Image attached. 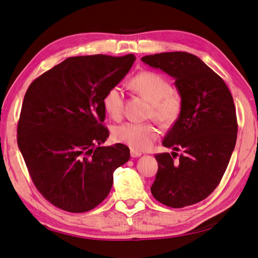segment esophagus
Wrapping results in <instances>:
<instances>
[{
	"label": "esophagus",
	"instance_id": "esophagus-1",
	"mask_svg": "<svg viewBox=\"0 0 258 258\" xmlns=\"http://www.w3.org/2000/svg\"><path fill=\"white\" fill-rule=\"evenodd\" d=\"M131 157H134V158H137V157H140V156L142 155V153L141 152H138V151H135V150H131Z\"/></svg>",
	"mask_w": 258,
	"mask_h": 258
}]
</instances>
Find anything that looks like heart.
I'll list each match as a JSON object with an SVG mask.
<instances>
[{
    "label": "heart",
    "instance_id": "b5f03b06",
    "mask_svg": "<svg viewBox=\"0 0 258 258\" xmlns=\"http://www.w3.org/2000/svg\"><path fill=\"white\" fill-rule=\"evenodd\" d=\"M131 88L152 103L151 117L162 126L173 123L182 110V97L171 87L165 76L151 71L137 74L130 82ZM103 106L112 118H119L122 113L123 97L118 87H113L106 92ZM117 142L128 145L135 151H145L150 148L159 136V130L153 123L124 122L113 131Z\"/></svg>",
    "mask_w": 258,
    "mask_h": 258
}]
</instances>
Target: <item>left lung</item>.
I'll return each instance as SVG.
<instances>
[{
	"mask_svg": "<svg viewBox=\"0 0 258 258\" xmlns=\"http://www.w3.org/2000/svg\"><path fill=\"white\" fill-rule=\"evenodd\" d=\"M141 60L173 77L183 102L162 141L174 152L155 156L158 171L151 191L171 208L195 205L216 188L235 148L238 123L232 96L221 77L195 54L161 52ZM178 150L182 154L175 162Z\"/></svg>",
	"mask_w": 258,
	"mask_h": 258,
	"instance_id": "left-lung-1",
	"label": "left lung"
}]
</instances>
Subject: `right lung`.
<instances>
[{"label": "right lung", "mask_w": 258, "mask_h": 258, "mask_svg": "<svg viewBox=\"0 0 258 258\" xmlns=\"http://www.w3.org/2000/svg\"><path fill=\"white\" fill-rule=\"evenodd\" d=\"M135 54L70 57L37 77L23 99L17 143L31 178L61 210L87 212L110 192L114 171L130 158L108 138L103 99L129 72Z\"/></svg>", "instance_id": "right-lung-1"}]
</instances>
